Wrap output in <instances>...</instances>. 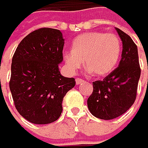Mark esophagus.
<instances>
[{
    "mask_svg": "<svg viewBox=\"0 0 148 148\" xmlns=\"http://www.w3.org/2000/svg\"><path fill=\"white\" fill-rule=\"evenodd\" d=\"M75 81H76V84H81L82 82H84V79H80V78H77V79H75Z\"/></svg>",
    "mask_w": 148,
    "mask_h": 148,
    "instance_id": "1",
    "label": "esophagus"
}]
</instances>
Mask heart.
<instances>
[{
	"label": "heart",
	"instance_id": "1",
	"mask_svg": "<svg viewBox=\"0 0 148 148\" xmlns=\"http://www.w3.org/2000/svg\"><path fill=\"white\" fill-rule=\"evenodd\" d=\"M121 42L117 35L103 32H86L73 42L72 50L64 53V59L69 70L77 72L84 65L94 76L110 73L117 64Z\"/></svg>",
	"mask_w": 148,
	"mask_h": 148
}]
</instances>
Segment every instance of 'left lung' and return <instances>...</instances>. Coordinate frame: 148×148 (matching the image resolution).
<instances>
[{
    "label": "left lung",
    "instance_id": "left-lung-1",
    "mask_svg": "<svg viewBox=\"0 0 148 148\" xmlns=\"http://www.w3.org/2000/svg\"><path fill=\"white\" fill-rule=\"evenodd\" d=\"M116 30L123 48L119 66L103 80L93 82V92L87 100L90 113L103 120L121 116L134 104L141 75L136 45L123 31Z\"/></svg>",
    "mask_w": 148,
    "mask_h": 148
}]
</instances>
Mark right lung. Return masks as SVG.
I'll use <instances>...</instances> for the list:
<instances>
[{
	"label": "right lung",
	"mask_w": 148,
	"mask_h": 148,
	"mask_svg": "<svg viewBox=\"0 0 148 148\" xmlns=\"http://www.w3.org/2000/svg\"><path fill=\"white\" fill-rule=\"evenodd\" d=\"M64 41L59 30L42 27L25 37L14 53L10 90L19 114L33 124L57 121L64 97L75 85L58 69Z\"/></svg>",
	"instance_id": "obj_1"
}]
</instances>
